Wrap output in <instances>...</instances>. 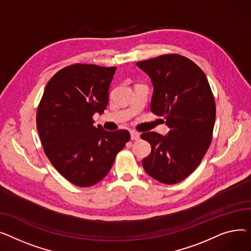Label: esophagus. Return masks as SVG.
<instances>
[{"label": "esophagus", "instance_id": "34e87169", "mask_svg": "<svg viewBox=\"0 0 251 251\" xmlns=\"http://www.w3.org/2000/svg\"><path fill=\"white\" fill-rule=\"evenodd\" d=\"M130 139L132 141H139L140 140V135L136 131H130Z\"/></svg>", "mask_w": 251, "mask_h": 251}]
</instances>
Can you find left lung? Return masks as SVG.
<instances>
[{
	"instance_id": "obj_1",
	"label": "left lung",
	"mask_w": 251,
	"mask_h": 251,
	"mask_svg": "<svg viewBox=\"0 0 251 251\" xmlns=\"http://www.w3.org/2000/svg\"><path fill=\"white\" fill-rule=\"evenodd\" d=\"M137 66L152 79L151 111L163 116L170 128L165 137L155 131L141 135L152 147L143 167L162 183H178L198 168L211 145L216 120L212 89L201 69L177 53L162 54Z\"/></svg>"
}]
</instances>
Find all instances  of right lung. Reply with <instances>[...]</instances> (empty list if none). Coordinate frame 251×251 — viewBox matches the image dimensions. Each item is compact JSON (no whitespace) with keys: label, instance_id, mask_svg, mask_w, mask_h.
<instances>
[{"label":"right lung","instance_id":"add662e5","mask_svg":"<svg viewBox=\"0 0 251 251\" xmlns=\"http://www.w3.org/2000/svg\"><path fill=\"white\" fill-rule=\"evenodd\" d=\"M116 67L74 64L63 68L44 88L36 126L43 151L61 175L80 187L92 186L107 175L130 135L94 126L93 115L108 103Z\"/></svg>","mask_w":251,"mask_h":251}]
</instances>
